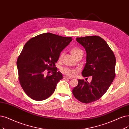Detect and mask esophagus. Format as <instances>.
Masks as SVG:
<instances>
[{"label": "esophagus", "mask_w": 129, "mask_h": 129, "mask_svg": "<svg viewBox=\"0 0 129 129\" xmlns=\"http://www.w3.org/2000/svg\"><path fill=\"white\" fill-rule=\"evenodd\" d=\"M63 79H70H70H72V78L69 77H67V76H64Z\"/></svg>", "instance_id": "obj_1"}]
</instances>
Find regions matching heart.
<instances>
[{"instance_id":"obj_1","label":"heart","mask_w":129,"mask_h":129,"mask_svg":"<svg viewBox=\"0 0 129 129\" xmlns=\"http://www.w3.org/2000/svg\"><path fill=\"white\" fill-rule=\"evenodd\" d=\"M71 53L73 56V57L74 58V57H75L77 55L79 54H83L82 51L79 49V48H73L71 51ZM64 55V53L62 52V53L60 55L59 57V59H61L62 58ZM61 72L66 74V75L69 76V77H74L76 75H77L78 73V70H75V69H70L68 68H62L61 69Z\"/></svg>"}]
</instances>
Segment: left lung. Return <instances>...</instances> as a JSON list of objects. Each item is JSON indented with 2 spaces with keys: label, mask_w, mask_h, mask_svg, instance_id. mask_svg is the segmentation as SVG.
Returning a JSON list of instances; mask_svg holds the SVG:
<instances>
[{
  "label": "left lung",
  "mask_w": 129,
  "mask_h": 129,
  "mask_svg": "<svg viewBox=\"0 0 129 129\" xmlns=\"http://www.w3.org/2000/svg\"><path fill=\"white\" fill-rule=\"evenodd\" d=\"M76 40L87 54L82 75L83 77L91 76L92 80L91 82L78 80L72 92L78 101L88 104L101 98L110 87L115 76L116 58L107 42L100 37L77 38Z\"/></svg>",
  "instance_id": "obj_1"
}]
</instances>
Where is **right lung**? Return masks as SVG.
<instances>
[{
    "label": "right lung",
    "instance_id": "1",
    "mask_svg": "<svg viewBox=\"0 0 129 129\" xmlns=\"http://www.w3.org/2000/svg\"><path fill=\"white\" fill-rule=\"evenodd\" d=\"M72 40L51 33L31 38L24 46L17 60L19 81L26 94L33 100L43 101L54 93L63 75L57 72L55 63L61 51ZM51 75H44L46 70Z\"/></svg>",
    "mask_w": 129,
    "mask_h": 129
}]
</instances>
